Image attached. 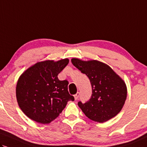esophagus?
<instances>
[{
  "label": "esophagus",
  "mask_w": 147,
  "mask_h": 147,
  "mask_svg": "<svg viewBox=\"0 0 147 147\" xmlns=\"http://www.w3.org/2000/svg\"><path fill=\"white\" fill-rule=\"evenodd\" d=\"M79 96H80V93H78H78H77L75 95H74V98H75L76 100H77V99H78Z\"/></svg>",
  "instance_id": "1"
}]
</instances>
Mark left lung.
Segmentation results:
<instances>
[{"label": "left lung", "instance_id": "obj_1", "mask_svg": "<svg viewBox=\"0 0 147 147\" xmlns=\"http://www.w3.org/2000/svg\"><path fill=\"white\" fill-rule=\"evenodd\" d=\"M76 67L86 74L92 86L90 99L78 105L90 120L104 123L120 112L127 98V86L121 78L108 65L100 61L72 59Z\"/></svg>", "mask_w": 147, "mask_h": 147}]
</instances>
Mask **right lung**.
Here are the masks:
<instances>
[{
    "mask_svg": "<svg viewBox=\"0 0 147 147\" xmlns=\"http://www.w3.org/2000/svg\"><path fill=\"white\" fill-rule=\"evenodd\" d=\"M69 59L38 62L20 76L16 98L20 109L32 120L50 123L74 97L68 92V81L59 80L58 75L67 65Z\"/></svg>",
    "mask_w": 147,
    "mask_h": 147,
    "instance_id": "obj_1",
    "label": "right lung"
}]
</instances>
